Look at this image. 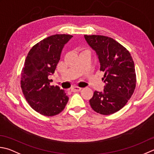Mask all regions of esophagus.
Returning a JSON list of instances; mask_svg holds the SVG:
<instances>
[{"label":"esophagus","mask_w":154,"mask_h":154,"mask_svg":"<svg viewBox=\"0 0 154 154\" xmlns=\"http://www.w3.org/2000/svg\"><path fill=\"white\" fill-rule=\"evenodd\" d=\"M81 89H82V88H81V87H72V88L71 89V91H72V92H77V91H81Z\"/></svg>","instance_id":"1"}]
</instances>
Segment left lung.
I'll return each mask as SVG.
<instances>
[{"label":"left lung","mask_w":154,"mask_h":154,"mask_svg":"<svg viewBox=\"0 0 154 154\" xmlns=\"http://www.w3.org/2000/svg\"><path fill=\"white\" fill-rule=\"evenodd\" d=\"M94 50L104 72L103 91L94 92L89 103L95 112L110 115L125 106L136 85L134 62L129 51L112 38L103 35H84Z\"/></svg>","instance_id":"obj_1"}]
</instances>
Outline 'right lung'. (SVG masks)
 I'll return each mask as SVG.
<instances>
[{
    "label": "right lung",
    "mask_w": 154,
    "mask_h": 154,
    "mask_svg": "<svg viewBox=\"0 0 154 154\" xmlns=\"http://www.w3.org/2000/svg\"><path fill=\"white\" fill-rule=\"evenodd\" d=\"M73 37L70 35H54L41 41L27 55L21 73V89L33 109L45 116L61 112L69 101L64 90L50 85L49 79L58 64L65 45Z\"/></svg>",
    "instance_id": "add662e5"
}]
</instances>
